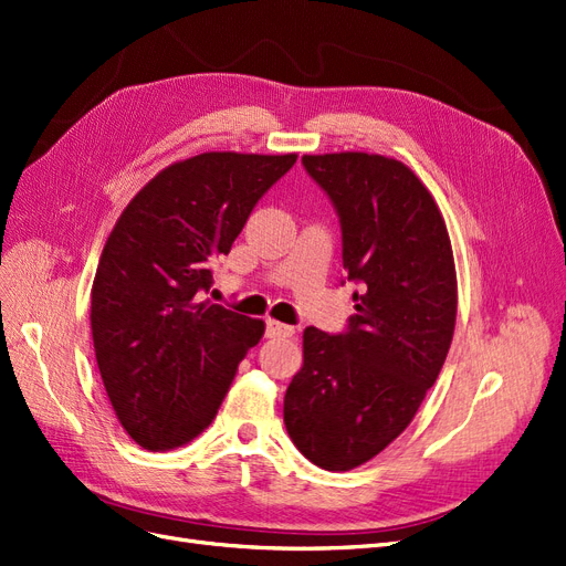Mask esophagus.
Instances as JSON below:
<instances>
[{"instance_id":"1","label":"esophagus","mask_w":566,"mask_h":566,"mask_svg":"<svg viewBox=\"0 0 566 566\" xmlns=\"http://www.w3.org/2000/svg\"><path fill=\"white\" fill-rule=\"evenodd\" d=\"M265 333H268V338H291L296 333V328L289 326V324H282L277 319H268Z\"/></svg>"}]
</instances>
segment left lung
<instances>
[{"label": "left lung", "instance_id": "left-lung-1", "mask_svg": "<svg viewBox=\"0 0 566 566\" xmlns=\"http://www.w3.org/2000/svg\"><path fill=\"white\" fill-rule=\"evenodd\" d=\"M303 165L338 209L343 268L361 291L343 336L303 331L284 424L312 464L349 471L406 431L441 373L457 270L441 209L408 165L364 151L305 154Z\"/></svg>", "mask_w": 566, "mask_h": 566}]
</instances>
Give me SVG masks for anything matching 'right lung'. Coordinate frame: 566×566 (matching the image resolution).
<instances>
[{
  "label": "right lung",
  "mask_w": 566,
  "mask_h": 566,
  "mask_svg": "<svg viewBox=\"0 0 566 566\" xmlns=\"http://www.w3.org/2000/svg\"><path fill=\"white\" fill-rule=\"evenodd\" d=\"M298 154L207 151L160 170L123 209L91 291L95 359L144 450L191 443L217 417L263 319L200 301L259 198Z\"/></svg>",
  "instance_id": "right-lung-1"
}]
</instances>
